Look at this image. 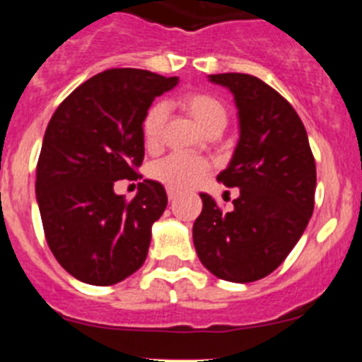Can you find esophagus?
Wrapping results in <instances>:
<instances>
[{"instance_id":"obj_1","label":"esophagus","mask_w":362,"mask_h":362,"mask_svg":"<svg viewBox=\"0 0 362 362\" xmlns=\"http://www.w3.org/2000/svg\"><path fill=\"white\" fill-rule=\"evenodd\" d=\"M166 194H168V199H170V201L177 199V197H179V192L177 190H172V188H168V192H166Z\"/></svg>"}]
</instances>
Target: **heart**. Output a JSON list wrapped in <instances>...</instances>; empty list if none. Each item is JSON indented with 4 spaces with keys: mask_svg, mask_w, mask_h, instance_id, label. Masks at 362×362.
<instances>
[{
    "mask_svg": "<svg viewBox=\"0 0 362 362\" xmlns=\"http://www.w3.org/2000/svg\"><path fill=\"white\" fill-rule=\"evenodd\" d=\"M179 107L187 112L196 124L206 136L217 134L219 136L228 123V112L219 99L206 92H187L179 98ZM166 117V107L156 103L146 110L141 121V136L146 148L156 150L161 143L163 123ZM209 172V165L203 159L185 158V156H168L161 161L153 163L150 175L156 181L165 185L172 190H188L196 187L203 175Z\"/></svg>",
    "mask_w": 362,
    "mask_h": 362,
    "instance_id": "obj_1",
    "label": "heart"
}]
</instances>
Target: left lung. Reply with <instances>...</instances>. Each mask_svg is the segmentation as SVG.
I'll return each instance as SVG.
<instances>
[{
  "label": "left lung",
  "instance_id": "8db88e82",
  "mask_svg": "<svg viewBox=\"0 0 362 362\" xmlns=\"http://www.w3.org/2000/svg\"><path fill=\"white\" fill-rule=\"evenodd\" d=\"M209 81L228 88L238 108L239 141L217 179L239 188V197L230 212H221L201 194L192 238L214 276L252 283L276 270L308 226L315 161L305 124L272 86L248 74H212Z\"/></svg>",
  "mask_w": 362,
  "mask_h": 362
}]
</instances>
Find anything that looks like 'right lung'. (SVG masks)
<instances>
[{
    "instance_id": "1",
    "label": "right lung",
    "mask_w": 362,
    "mask_h": 362,
    "mask_svg": "<svg viewBox=\"0 0 362 362\" xmlns=\"http://www.w3.org/2000/svg\"><path fill=\"white\" fill-rule=\"evenodd\" d=\"M177 83L150 70H105L79 85L47 127L36 170L45 238L57 263L83 283L110 286L145 263L166 192L143 179L127 201L114 185L137 179L143 117Z\"/></svg>"
}]
</instances>
